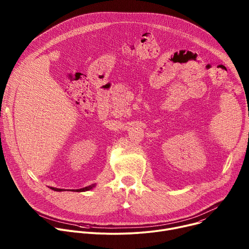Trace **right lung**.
Wrapping results in <instances>:
<instances>
[{
  "label": "right lung",
  "mask_w": 249,
  "mask_h": 249,
  "mask_svg": "<svg viewBox=\"0 0 249 249\" xmlns=\"http://www.w3.org/2000/svg\"><path fill=\"white\" fill-rule=\"evenodd\" d=\"M94 185H90V186H88V187H85V188H82V189H77V190H72V191H78V192H80V191H87V190H89V189H91L92 187H93ZM52 190H54V191H63L64 189H59V188H54V187H50Z\"/></svg>",
  "instance_id": "obj_1"
}]
</instances>
